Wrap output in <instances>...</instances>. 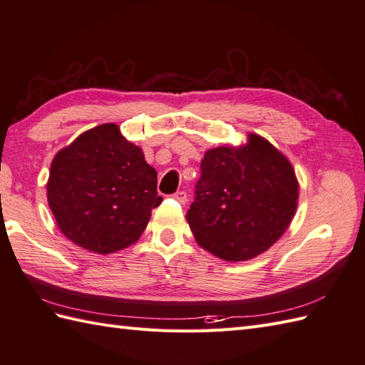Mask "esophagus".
Segmentation results:
<instances>
[{
    "label": "esophagus",
    "mask_w": 365,
    "mask_h": 365,
    "mask_svg": "<svg viewBox=\"0 0 365 365\" xmlns=\"http://www.w3.org/2000/svg\"><path fill=\"white\" fill-rule=\"evenodd\" d=\"M173 198H175L178 202L185 204V201H187V193H185L184 190H178L176 193H173Z\"/></svg>",
    "instance_id": "esophagus-1"
}]
</instances>
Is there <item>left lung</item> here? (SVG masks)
<instances>
[{
  "instance_id": "obj_1",
  "label": "left lung",
  "mask_w": 365,
  "mask_h": 365,
  "mask_svg": "<svg viewBox=\"0 0 365 365\" xmlns=\"http://www.w3.org/2000/svg\"><path fill=\"white\" fill-rule=\"evenodd\" d=\"M299 182L285 155L250 133L245 145L207 150L187 223L218 259L245 262L268 251L297 209Z\"/></svg>"
}]
</instances>
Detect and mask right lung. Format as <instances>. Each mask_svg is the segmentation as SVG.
I'll list each match as a JSON object with an SVG mask.
<instances>
[{"label": "right lung", "instance_id": "1", "mask_svg": "<svg viewBox=\"0 0 365 365\" xmlns=\"http://www.w3.org/2000/svg\"><path fill=\"white\" fill-rule=\"evenodd\" d=\"M158 173L115 123L82 133L52 159L48 202L63 235L96 254L136 243L163 202Z\"/></svg>", "mask_w": 365, "mask_h": 365}]
</instances>
